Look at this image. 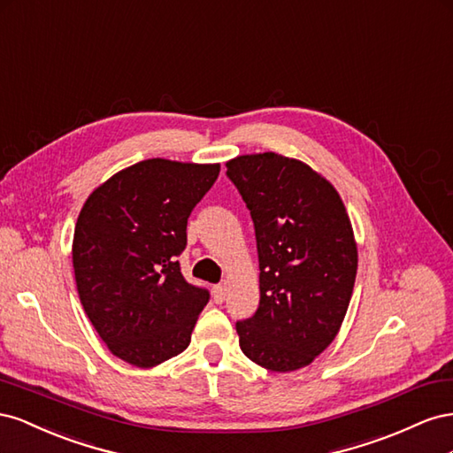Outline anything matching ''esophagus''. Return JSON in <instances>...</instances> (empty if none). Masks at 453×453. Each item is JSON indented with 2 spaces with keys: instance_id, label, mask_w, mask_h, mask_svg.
Returning a JSON list of instances; mask_svg holds the SVG:
<instances>
[{
  "instance_id": "esophagus-1",
  "label": "esophagus",
  "mask_w": 453,
  "mask_h": 453,
  "mask_svg": "<svg viewBox=\"0 0 453 453\" xmlns=\"http://www.w3.org/2000/svg\"><path fill=\"white\" fill-rule=\"evenodd\" d=\"M226 296H227V288L222 287V284H218V287L212 288V298H214L216 303L226 302Z\"/></svg>"
}]
</instances>
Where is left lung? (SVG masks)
I'll use <instances>...</instances> for the list:
<instances>
[{
  "mask_svg": "<svg viewBox=\"0 0 453 453\" xmlns=\"http://www.w3.org/2000/svg\"><path fill=\"white\" fill-rule=\"evenodd\" d=\"M227 176L247 203L260 260V307L237 322L239 345L271 372L309 366L338 335L358 252L340 193L300 159L237 155Z\"/></svg>",
  "mask_w": 453,
  "mask_h": 453,
  "instance_id": "obj_1",
  "label": "left lung"
}]
</instances>
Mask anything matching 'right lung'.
<instances>
[{
    "mask_svg": "<svg viewBox=\"0 0 453 453\" xmlns=\"http://www.w3.org/2000/svg\"><path fill=\"white\" fill-rule=\"evenodd\" d=\"M219 163L146 159L115 173L77 216L72 262L88 320L110 353L138 368L180 355L209 292L180 273L188 218Z\"/></svg>",
    "mask_w": 453,
    "mask_h": 453,
    "instance_id": "obj_1",
    "label": "right lung"
}]
</instances>
